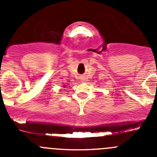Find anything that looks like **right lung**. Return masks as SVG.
<instances>
[{
  "instance_id": "1",
  "label": "right lung",
  "mask_w": 157,
  "mask_h": 157,
  "mask_svg": "<svg viewBox=\"0 0 157 157\" xmlns=\"http://www.w3.org/2000/svg\"><path fill=\"white\" fill-rule=\"evenodd\" d=\"M64 86V87H65V85H64V86Z\"/></svg>"
}]
</instances>
